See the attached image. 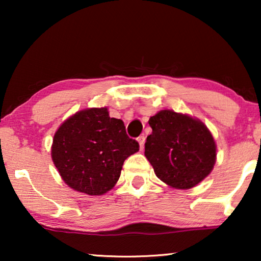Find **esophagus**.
I'll return each instance as SVG.
<instances>
[{
  "instance_id": "obj_1",
  "label": "esophagus",
  "mask_w": 261,
  "mask_h": 261,
  "mask_svg": "<svg viewBox=\"0 0 261 261\" xmlns=\"http://www.w3.org/2000/svg\"><path fill=\"white\" fill-rule=\"evenodd\" d=\"M138 142H139V145H140V149H144V146H145V137H144V135H140V137L138 138Z\"/></svg>"
}]
</instances>
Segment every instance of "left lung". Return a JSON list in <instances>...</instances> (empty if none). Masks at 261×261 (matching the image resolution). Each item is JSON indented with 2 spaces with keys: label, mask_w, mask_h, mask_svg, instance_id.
<instances>
[{
  "label": "left lung",
  "mask_w": 261,
  "mask_h": 261,
  "mask_svg": "<svg viewBox=\"0 0 261 261\" xmlns=\"http://www.w3.org/2000/svg\"><path fill=\"white\" fill-rule=\"evenodd\" d=\"M152 134L145 155L155 176L174 189H191L212 172L216 145L203 122L173 110H160L148 121Z\"/></svg>",
  "instance_id": "obj_1"
}]
</instances>
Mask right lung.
I'll list each match as a JSON object with an SVG mask.
<instances>
[{
    "label": "right lung",
    "instance_id": "right-lung-1",
    "mask_svg": "<svg viewBox=\"0 0 261 261\" xmlns=\"http://www.w3.org/2000/svg\"><path fill=\"white\" fill-rule=\"evenodd\" d=\"M139 151L122 120L107 108H89L64 121L56 132L52 160L73 190L90 196L106 194L119 180L123 162Z\"/></svg>",
    "mask_w": 261,
    "mask_h": 261
}]
</instances>
